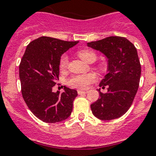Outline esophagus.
I'll use <instances>...</instances> for the list:
<instances>
[{"label":"esophagus","mask_w":156,"mask_h":156,"mask_svg":"<svg viewBox=\"0 0 156 156\" xmlns=\"http://www.w3.org/2000/svg\"><path fill=\"white\" fill-rule=\"evenodd\" d=\"M87 90H78V94H87Z\"/></svg>","instance_id":"1"}]
</instances>
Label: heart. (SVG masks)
<instances>
[{
  "label": "heart",
  "mask_w": 156,
  "mask_h": 156,
  "mask_svg": "<svg viewBox=\"0 0 156 156\" xmlns=\"http://www.w3.org/2000/svg\"><path fill=\"white\" fill-rule=\"evenodd\" d=\"M78 57L86 62L91 63L96 60V54L93 51L89 49H82L78 52ZM68 64V56L66 54H63L60 59V67L65 68ZM96 74L94 73H90L87 74H81V75H75L72 77L69 80L68 83L71 86L78 89H86L90 83L96 80Z\"/></svg>",
  "instance_id": "1"
}]
</instances>
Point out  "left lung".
<instances>
[{
	"label": "left lung",
	"mask_w": 156,
	"mask_h": 156,
	"mask_svg": "<svg viewBox=\"0 0 156 156\" xmlns=\"http://www.w3.org/2000/svg\"><path fill=\"white\" fill-rule=\"evenodd\" d=\"M87 46L101 52L107 59V74L99 87H108L98 99L90 105L91 111L101 120L115 119L128 111L137 93L141 66L137 49L125 37L111 36L87 43Z\"/></svg>",
	"instance_id": "left-lung-1"
}]
</instances>
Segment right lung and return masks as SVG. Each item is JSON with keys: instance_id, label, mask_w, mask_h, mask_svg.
Listing matches in <instances>:
<instances>
[{"instance_id": "obj_1", "label": "right lung", "mask_w": 156, "mask_h": 156, "mask_svg": "<svg viewBox=\"0 0 156 156\" xmlns=\"http://www.w3.org/2000/svg\"><path fill=\"white\" fill-rule=\"evenodd\" d=\"M78 41L41 37L27 45L19 66L21 93L31 112L45 122H62L69 117L78 92L64 87L53 92L59 75L61 57Z\"/></svg>"}]
</instances>
